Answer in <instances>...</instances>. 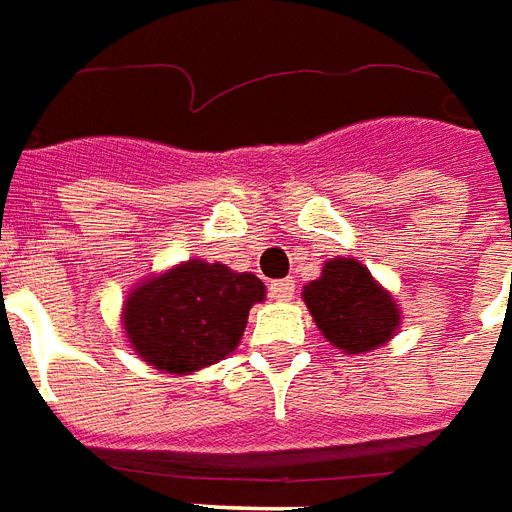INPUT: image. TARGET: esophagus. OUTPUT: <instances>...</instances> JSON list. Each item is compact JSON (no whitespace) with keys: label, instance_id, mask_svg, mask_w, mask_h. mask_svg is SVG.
<instances>
[{"label":"esophagus","instance_id":"34e87169","mask_svg":"<svg viewBox=\"0 0 512 512\" xmlns=\"http://www.w3.org/2000/svg\"><path fill=\"white\" fill-rule=\"evenodd\" d=\"M270 297L272 300H292L294 297V281L292 278H283V281L270 283Z\"/></svg>","mask_w":512,"mask_h":512}]
</instances>
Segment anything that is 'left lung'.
<instances>
[{
    "mask_svg": "<svg viewBox=\"0 0 512 512\" xmlns=\"http://www.w3.org/2000/svg\"><path fill=\"white\" fill-rule=\"evenodd\" d=\"M302 300L324 338L346 354L371 352L398 327V308L360 261L333 259L322 278L305 286Z\"/></svg>",
    "mask_w": 512,
    "mask_h": 512,
    "instance_id": "left-lung-1",
    "label": "left lung"
}]
</instances>
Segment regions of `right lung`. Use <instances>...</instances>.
<instances>
[{"label":"right lung","mask_w":512,"mask_h":512,"mask_svg":"<svg viewBox=\"0 0 512 512\" xmlns=\"http://www.w3.org/2000/svg\"><path fill=\"white\" fill-rule=\"evenodd\" d=\"M259 300L264 283L256 275L193 259L130 294L125 330L149 365L188 374L237 349L248 311Z\"/></svg>","instance_id":"right-lung-1"}]
</instances>
